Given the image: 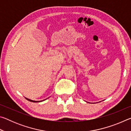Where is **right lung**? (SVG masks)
I'll list each match as a JSON object with an SVG mask.
<instances>
[{
    "instance_id": "obj_1",
    "label": "right lung",
    "mask_w": 131,
    "mask_h": 131,
    "mask_svg": "<svg viewBox=\"0 0 131 131\" xmlns=\"http://www.w3.org/2000/svg\"><path fill=\"white\" fill-rule=\"evenodd\" d=\"M25 98H26V100H28V101H30V102H36V103H37V102H43V101H45V100H46V99H44V100H43V101H33V100H31V99H28V98H27V97H25Z\"/></svg>"
}]
</instances>
